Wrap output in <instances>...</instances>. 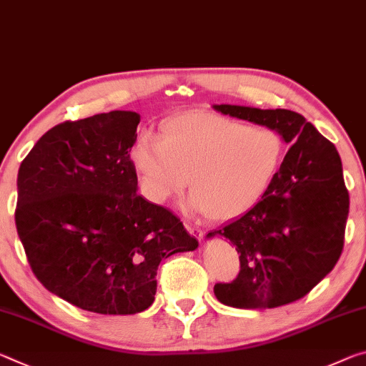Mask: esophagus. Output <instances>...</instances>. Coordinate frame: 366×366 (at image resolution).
Returning <instances> with one entry per match:
<instances>
[{
  "mask_svg": "<svg viewBox=\"0 0 366 366\" xmlns=\"http://www.w3.org/2000/svg\"><path fill=\"white\" fill-rule=\"evenodd\" d=\"M187 230L191 233V235L196 237L197 239H202V237H204V232H202L199 227L196 225H191V224H187Z\"/></svg>",
  "mask_w": 366,
  "mask_h": 366,
  "instance_id": "1",
  "label": "esophagus"
}]
</instances>
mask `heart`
Masks as SVG:
<instances>
[{
  "label": "heart",
  "instance_id": "obj_1",
  "mask_svg": "<svg viewBox=\"0 0 366 366\" xmlns=\"http://www.w3.org/2000/svg\"><path fill=\"white\" fill-rule=\"evenodd\" d=\"M285 144L277 131L207 112L172 117L160 137L142 133L131 147V164L144 196L165 204L191 188L187 206L215 220L248 212L277 173Z\"/></svg>",
  "mask_w": 366,
  "mask_h": 366
}]
</instances>
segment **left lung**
I'll list each match as a JSON object with an SVG mask.
<instances>
[{
  "label": "left lung",
  "mask_w": 366,
  "mask_h": 366,
  "mask_svg": "<svg viewBox=\"0 0 366 366\" xmlns=\"http://www.w3.org/2000/svg\"><path fill=\"white\" fill-rule=\"evenodd\" d=\"M212 109L275 129L290 146L261 199L206 235L229 238L239 253L238 277L215 284L214 295L243 310L300 300L332 271L344 248L349 191L337 149L297 112L227 104Z\"/></svg>",
  "instance_id": "1"
}]
</instances>
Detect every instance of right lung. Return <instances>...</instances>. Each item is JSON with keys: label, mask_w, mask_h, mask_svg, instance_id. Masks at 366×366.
<instances>
[{"label": "right lung", "mask_w": 366, "mask_h": 366, "mask_svg": "<svg viewBox=\"0 0 366 366\" xmlns=\"http://www.w3.org/2000/svg\"><path fill=\"white\" fill-rule=\"evenodd\" d=\"M139 122L115 110L56 124L17 173L16 229L35 277L92 313L147 310L160 261L199 244L175 214L137 194L129 152Z\"/></svg>", "instance_id": "right-lung-1"}]
</instances>
